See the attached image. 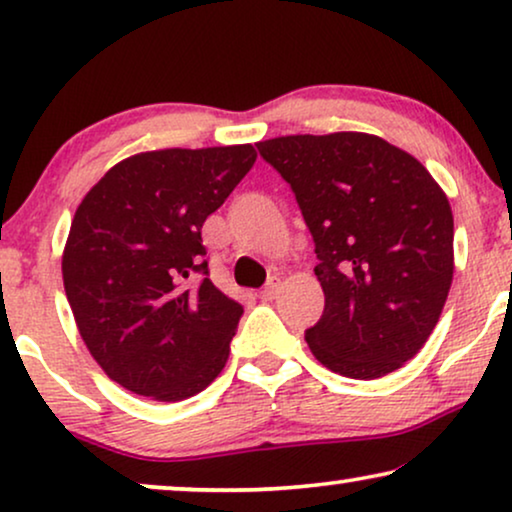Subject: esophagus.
<instances>
[{"label":"esophagus","mask_w":512,"mask_h":512,"mask_svg":"<svg viewBox=\"0 0 512 512\" xmlns=\"http://www.w3.org/2000/svg\"><path fill=\"white\" fill-rule=\"evenodd\" d=\"M277 293H279V282H270V284L265 286V289L261 291V300H265V303H268V300L277 298Z\"/></svg>","instance_id":"obj_1"}]
</instances>
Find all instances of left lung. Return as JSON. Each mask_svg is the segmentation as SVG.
Wrapping results in <instances>:
<instances>
[{
    "label": "left lung",
    "mask_w": 512,
    "mask_h": 512,
    "mask_svg": "<svg viewBox=\"0 0 512 512\" xmlns=\"http://www.w3.org/2000/svg\"><path fill=\"white\" fill-rule=\"evenodd\" d=\"M258 153L296 193L319 263L314 359L352 380L410 361L452 286L454 219L443 188L408 151L366 132L289 135Z\"/></svg>",
    "instance_id": "obj_1"
}]
</instances>
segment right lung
<instances>
[{"label":"right lung","mask_w":512,"mask_h":512,"mask_svg":"<svg viewBox=\"0 0 512 512\" xmlns=\"http://www.w3.org/2000/svg\"><path fill=\"white\" fill-rule=\"evenodd\" d=\"M254 163L251 144L137 153L76 209L69 307L93 359L132 394L184 401L226 366L244 310L209 282L200 230Z\"/></svg>","instance_id":"obj_1"}]
</instances>
